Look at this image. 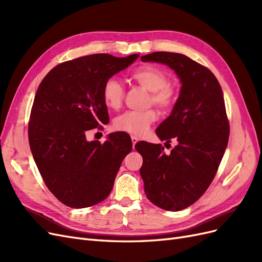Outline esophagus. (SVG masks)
<instances>
[{"label": "esophagus", "instance_id": "34e87169", "mask_svg": "<svg viewBox=\"0 0 262 262\" xmlns=\"http://www.w3.org/2000/svg\"><path fill=\"white\" fill-rule=\"evenodd\" d=\"M131 140H132V145H133V148H134V145H136V144L138 143V141H139V138H137V137H134V136H132V137H131Z\"/></svg>", "mask_w": 262, "mask_h": 262}]
</instances>
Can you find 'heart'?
Here are the masks:
<instances>
[{"label": "heart", "mask_w": 262, "mask_h": 262, "mask_svg": "<svg viewBox=\"0 0 262 262\" xmlns=\"http://www.w3.org/2000/svg\"><path fill=\"white\" fill-rule=\"evenodd\" d=\"M131 77L146 91L150 92V102L163 110L171 107L175 92L167 84L168 77L161 69L149 66L141 67L133 71ZM124 92L122 83L117 77L107 78L102 86V99L106 106L112 109L120 108L124 98ZM156 119L157 114L152 109L145 112H126L115 119L114 126L119 131L128 132L134 136H143Z\"/></svg>", "instance_id": "1"}]
</instances>
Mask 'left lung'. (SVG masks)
I'll use <instances>...</instances> for the list:
<instances>
[{
    "label": "left lung",
    "mask_w": 262,
    "mask_h": 262,
    "mask_svg": "<svg viewBox=\"0 0 262 262\" xmlns=\"http://www.w3.org/2000/svg\"><path fill=\"white\" fill-rule=\"evenodd\" d=\"M143 62L169 67L180 80V93L170 115L156 134L177 145L165 154L161 144L142 143L140 175L147 199L166 211H180L194 203L212 182L225 153L229 136L223 92L211 71L187 55L153 52Z\"/></svg>",
    "instance_id": "left-lung-1"
}]
</instances>
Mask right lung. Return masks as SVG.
I'll return each instance as SVG.
<instances>
[{
    "label": "right lung",
    "mask_w": 262,
    "mask_h": 262,
    "mask_svg": "<svg viewBox=\"0 0 262 262\" xmlns=\"http://www.w3.org/2000/svg\"><path fill=\"white\" fill-rule=\"evenodd\" d=\"M140 57L98 53L63 62L39 85L28 126L31 153L50 191L70 208L104 201L132 149L129 134H108L105 143L86 132L109 122L102 86Z\"/></svg>",
    "instance_id": "obj_1"
}]
</instances>
